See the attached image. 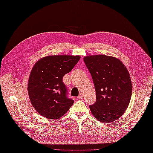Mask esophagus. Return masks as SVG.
Masks as SVG:
<instances>
[{
    "label": "esophagus",
    "mask_w": 153,
    "mask_h": 153,
    "mask_svg": "<svg viewBox=\"0 0 153 153\" xmlns=\"http://www.w3.org/2000/svg\"><path fill=\"white\" fill-rule=\"evenodd\" d=\"M82 97H83V95H82V94H80L79 96H78V99H82Z\"/></svg>",
    "instance_id": "obj_1"
}]
</instances>
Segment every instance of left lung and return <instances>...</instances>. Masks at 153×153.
Segmentation results:
<instances>
[{"label": "left lung", "mask_w": 153, "mask_h": 153, "mask_svg": "<svg viewBox=\"0 0 153 153\" xmlns=\"http://www.w3.org/2000/svg\"><path fill=\"white\" fill-rule=\"evenodd\" d=\"M96 91V102L90 105L92 114L100 122L111 123L122 116L132 95L130 74L123 62L106 55L84 58Z\"/></svg>", "instance_id": "obj_1"}]
</instances>
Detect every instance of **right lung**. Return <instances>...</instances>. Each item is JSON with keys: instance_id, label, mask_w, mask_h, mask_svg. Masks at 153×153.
Listing matches in <instances>:
<instances>
[{"instance_id": "add662e5", "label": "right lung", "mask_w": 153, "mask_h": 153, "mask_svg": "<svg viewBox=\"0 0 153 153\" xmlns=\"http://www.w3.org/2000/svg\"><path fill=\"white\" fill-rule=\"evenodd\" d=\"M80 58V56H48L33 65L28 79V92L32 106L42 116L58 120L73 105V100L68 97L62 79Z\"/></svg>"}]
</instances>
